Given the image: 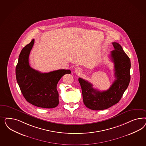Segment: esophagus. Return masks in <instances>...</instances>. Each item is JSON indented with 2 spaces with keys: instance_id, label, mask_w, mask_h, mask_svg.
Wrapping results in <instances>:
<instances>
[{
  "instance_id": "esophagus-1",
  "label": "esophagus",
  "mask_w": 146,
  "mask_h": 146,
  "mask_svg": "<svg viewBox=\"0 0 146 146\" xmlns=\"http://www.w3.org/2000/svg\"><path fill=\"white\" fill-rule=\"evenodd\" d=\"M81 68L79 67H76L74 70V72H75V73L78 74V73H79L81 72Z\"/></svg>"
}]
</instances>
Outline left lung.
<instances>
[{
    "label": "left lung",
    "instance_id": "obj_1",
    "mask_svg": "<svg viewBox=\"0 0 146 146\" xmlns=\"http://www.w3.org/2000/svg\"><path fill=\"white\" fill-rule=\"evenodd\" d=\"M112 44L115 50L110 56L114 63L115 80L109 89L99 91L87 80L79 78L84 105L91 110H104L118 103L129 84L130 59L119 43L113 42Z\"/></svg>",
    "mask_w": 146,
    "mask_h": 146
}]
</instances>
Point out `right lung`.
Listing matches in <instances>:
<instances>
[{
    "label": "right lung",
    "instance_id": "add662e5",
    "mask_svg": "<svg viewBox=\"0 0 146 146\" xmlns=\"http://www.w3.org/2000/svg\"><path fill=\"white\" fill-rule=\"evenodd\" d=\"M34 44L33 40L20 52L15 69L17 81L27 102L40 108H54L59 104L58 82L63 75L71 72L58 70L43 73L31 67L29 56Z\"/></svg>",
    "mask_w": 146,
    "mask_h": 146
}]
</instances>
